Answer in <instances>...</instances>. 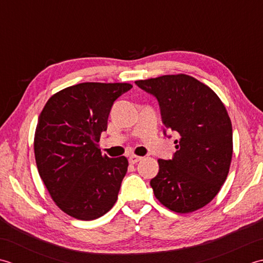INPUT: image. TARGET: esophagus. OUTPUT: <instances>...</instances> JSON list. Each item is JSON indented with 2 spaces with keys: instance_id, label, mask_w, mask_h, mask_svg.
<instances>
[{
  "instance_id": "1",
  "label": "esophagus",
  "mask_w": 263,
  "mask_h": 263,
  "mask_svg": "<svg viewBox=\"0 0 263 263\" xmlns=\"http://www.w3.org/2000/svg\"><path fill=\"white\" fill-rule=\"evenodd\" d=\"M143 158L142 157H139V155H135V154H134V155H130V157H129V162L130 163H137L138 161H141V160H142Z\"/></svg>"
}]
</instances>
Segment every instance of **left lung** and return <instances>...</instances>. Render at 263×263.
I'll return each instance as SVG.
<instances>
[{
    "instance_id": "1",
    "label": "left lung",
    "mask_w": 263,
    "mask_h": 263,
    "mask_svg": "<svg viewBox=\"0 0 263 263\" xmlns=\"http://www.w3.org/2000/svg\"><path fill=\"white\" fill-rule=\"evenodd\" d=\"M158 99L165 129L179 136L173 160L159 159L151 179L154 195L177 213H190L210 203L220 191L233 157V128L219 96L185 73L136 80Z\"/></svg>"
}]
</instances>
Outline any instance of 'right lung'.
<instances>
[{
    "label": "right lung",
    "mask_w": 263,
    "mask_h": 263,
    "mask_svg": "<svg viewBox=\"0 0 263 263\" xmlns=\"http://www.w3.org/2000/svg\"><path fill=\"white\" fill-rule=\"evenodd\" d=\"M128 83H82L53 94L43 108L34 137L39 174L52 200L68 216L94 220L115 205L127 173L126 157L102 154L114 102Z\"/></svg>",
    "instance_id": "add662e5"
}]
</instances>
